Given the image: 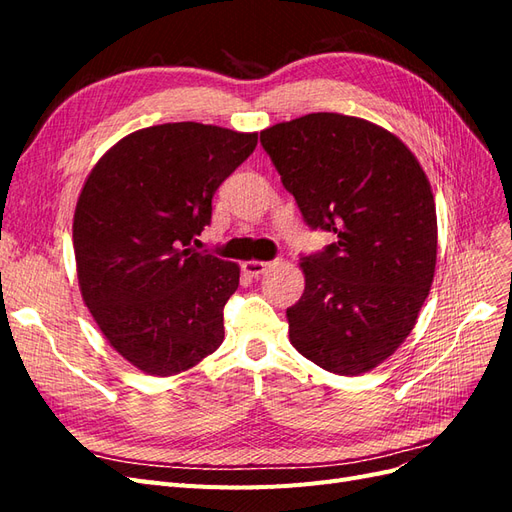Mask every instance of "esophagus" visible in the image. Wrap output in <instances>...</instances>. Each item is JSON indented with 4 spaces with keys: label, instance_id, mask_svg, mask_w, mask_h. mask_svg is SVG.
Returning a JSON list of instances; mask_svg holds the SVG:
<instances>
[{
    "label": "esophagus",
    "instance_id": "34e87169",
    "mask_svg": "<svg viewBox=\"0 0 512 512\" xmlns=\"http://www.w3.org/2000/svg\"><path fill=\"white\" fill-rule=\"evenodd\" d=\"M273 265H275V262L245 260V262H243V271H245V275H250V277H260V275H265Z\"/></svg>",
    "mask_w": 512,
    "mask_h": 512
}]
</instances>
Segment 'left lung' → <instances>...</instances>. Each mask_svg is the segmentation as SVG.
Returning <instances> with one entry per match:
<instances>
[{"label":"left lung","mask_w":512,"mask_h":512,"mask_svg":"<svg viewBox=\"0 0 512 512\" xmlns=\"http://www.w3.org/2000/svg\"><path fill=\"white\" fill-rule=\"evenodd\" d=\"M260 143L305 222L337 237L301 258L290 344L331 374H365L406 342L436 273L425 170L393 132L339 113L275 123Z\"/></svg>","instance_id":"1"}]
</instances>
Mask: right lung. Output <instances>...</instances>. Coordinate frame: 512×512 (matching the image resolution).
Wrapping results in <instances>:
<instances>
[{"mask_svg":"<svg viewBox=\"0 0 512 512\" xmlns=\"http://www.w3.org/2000/svg\"><path fill=\"white\" fill-rule=\"evenodd\" d=\"M256 143V132L162 123L123 136L85 179L72 224L79 288L108 344L143 374H181L224 342L239 265L190 243Z\"/></svg>","mask_w":512,"mask_h":512,"instance_id":"obj_1","label":"right lung"}]
</instances>
